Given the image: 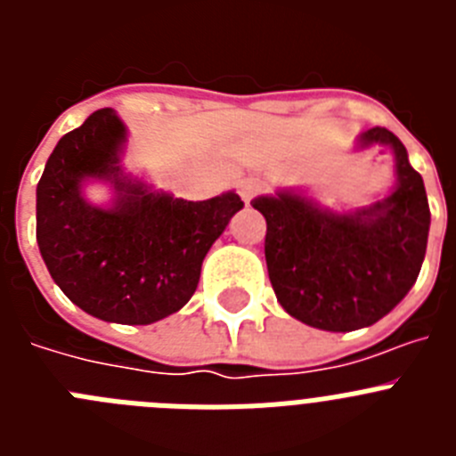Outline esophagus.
<instances>
[{
	"instance_id": "34e87169",
	"label": "esophagus",
	"mask_w": 456,
	"mask_h": 456,
	"mask_svg": "<svg viewBox=\"0 0 456 456\" xmlns=\"http://www.w3.org/2000/svg\"><path fill=\"white\" fill-rule=\"evenodd\" d=\"M265 184L257 178H247L240 183V196L244 199V203H251V199H256L257 193L263 191Z\"/></svg>"
}]
</instances>
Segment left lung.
Returning a JSON list of instances; mask_svg holds the SVG:
<instances>
[{
	"mask_svg": "<svg viewBox=\"0 0 456 456\" xmlns=\"http://www.w3.org/2000/svg\"><path fill=\"white\" fill-rule=\"evenodd\" d=\"M395 152L397 187L354 215L317 208L299 193L260 196L267 221L265 257L276 299L289 315L322 331L372 326L406 297L427 251L429 203L406 148L386 127L361 134V146Z\"/></svg>",
	"mask_w": 456,
	"mask_h": 456,
	"instance_id": "8db88e82",
	"label": "left lung"
}]
</instances>
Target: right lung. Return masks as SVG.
Segmentation results:
<instances>
[{
  "mask_svg": "<svg viewBox=\"0 0 456 456\" xmlns=\"http://www.w3.org/2000/svg\"><path fill=\"white\" fill-rule=\"evenodd\" d=\"M125 125L98 109L56 143L36 189V240L50 276L75 305L104 322L152 324L196 292L200 265L244 208L235 191L209 200L173 199L125 178ZM84 177L111 179V210L81 196Z\"/></svg>",
  "mask_w": 456,
  "mask_h": 456,
  "instance_id": "add662e5",
  "label": "right lung"
}]
</instances>
